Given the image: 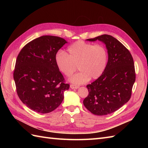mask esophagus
Here are the masks:
<instances>
[{
	"label": "esophagus",
	"mask_w": 148,
	"mask_h": 148,
	"mask_svg": "<svg viewBox=\"0 0 148 148\" xmlns=\"http://www.w3.org/2000/svg\"><path fill=\"white\" fill-rule=\"evenodd\" d=\"M70 87L72 89H77L79 88V86H77V85H74V84H71L70 85Z\"/></svg>",
	"instance_id": "34e87169"
}]
</instances>
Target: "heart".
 Instances as JSON below:
<instances>
[{"label": "heart", "instance_id": "b5f03b06", "mask_svg": "<svg viewBox=\"0 0 148 148\" xmlns=\"http://www.w3.org/2000/svg\"><path fill=\"white\" fill-rule=\"evenodd\" d=\"M55 60L58 70L67 77L71 76L78 66L80 72L71 81L80 84L102 76L108 65V52L103 45L77 40L67 48V54L62 51L56 53Z\"/></svg>", "mask_w": 148, "mask_h": 148}]
</instances>
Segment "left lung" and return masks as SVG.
<instances>
[{"instance_id":"1","label":"left lung","mask_w":148,"mask_h":148,"mask_svg":"<svg viewBox=\"0 0 148 148\" xmlns=\"http://www.w3.org/2000/svg\"><path fill=\"white\" fill-rule=\"evenodd\" d=\"M87 40H99L106 44L108 62L102 76L86 86L88 95L84 99L83 104L93 114H111L131 97L136 81L132 56L126 47L110 35L103 34Z\"/></svg>"}]
</instances>
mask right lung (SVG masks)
Segmentation results:
<instances>
[{"label":"right lung","instance_id":"1","mask_svg":"<svg viewBox=\"0 0 148 148\" xmlns=\"http://www.w3.org/2000/svg\"><path fill=\"white\" fill-rule=\"evenodd\" d=\"M67 41L43 36L27 43L17 56L13 77L18 96L32 111L49 113L61 104L70 85L56 65L55 56Z\"/></svg>","mask_w":148,"mask_h":148}]
</instances>
